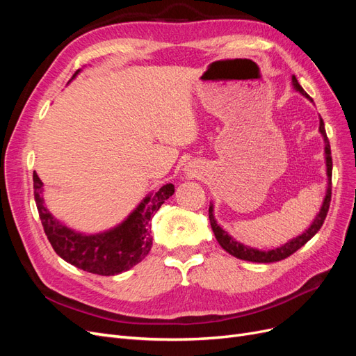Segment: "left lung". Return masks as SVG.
Listing matches in <instances>:
<instances>
[{
  "label": "left lung",
  "mask_w": 356,
  "mask_h": 356,
  "mask_svg": "<svg viewBox=\"0 0 356 356\" xmlns=\"http://www.w3.org/2000/svg\"><path fill=\"white\" fill-rule=\"evenodd\" d=\"M293 86L294 89L298 90L301 95L306 96V98H309V95L305 92V89L301 88V86L298 84L296 75H293ZM319 131L322 134V136H324L325 139V159H327V175H328V188H327V196L324 199V203H322L321 207V211L319 213L316 215L315 221L310 224V227L303 233L297 236L296 239L289 241L288 243L282 245L281 248H276V250H272V251H258V250H254V248H250V246H245L242 243H239L238 241H234L232 236H229V233L222 230L220 225L217 224V221H215L213 218V208L212 204L209 207V221H211V227H212V232L215 234V238H217L218 243L221 245V248L224 251H227L230 255L236 257V258H241V260H245V261H254V263H275V261H281V260H285V258H288L291 254H294L296 251H298L301 246L306 245L314 236L319 232V229L322 227V224H324L325 218H327V213H328V209H330V202H331V174H332V159H331V147H330V141H328V136H327V132H325V126H324V120H319Z\"/></svg>",
  "instance_id": "1"
}]
</instances>
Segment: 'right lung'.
<instances>
[{"instance_id":"add662e5","label":"right lung","mask_w":356,"mask_h":356,"mask_svg":"<svg viewBox=\"0 0 356 356\" xmlns=\"http://www.w3.org/2000/svg\"><path fill=\"white\" fill-rule=\"evenodd\" d=\"M32 178L40 220L53 250L67 263L101 276L126 272L149 252L153 245L149 220L175 191L174 186L166 184L156 195L147 196L118 227L101 234L86 236L65 227L51 217L42 203V182L35 172Z\"/></svg>"}]
</instances>
